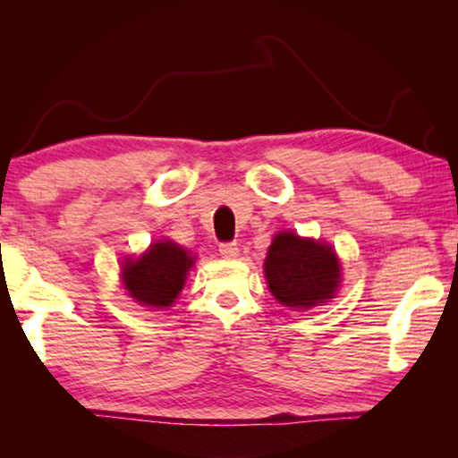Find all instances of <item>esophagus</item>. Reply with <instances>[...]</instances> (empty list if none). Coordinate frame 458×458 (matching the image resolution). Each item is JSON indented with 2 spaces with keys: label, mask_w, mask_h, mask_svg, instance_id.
Masks as SVG:
<instances>
[{
  "label": "esophagus",
  "mask_w": 458,
  "mask_h": 458,
  "mask_svg": "<svg viewBox=\"0 0 458 458\" xmlns=\"http://www.w3.org/2000/svg\"><path fill=\"white\" fill-rule=\"evenodd\" d=\"M218 252L222 259H236L238 257V244L236 242H222L218 246Z\"/></svg>",
  "instance_id": "esophagus-1"
}]
</instances>
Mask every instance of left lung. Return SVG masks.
<instances>
[{
	"label": "left lung",
	"mask_w": 458,
	"mask_h": 458,
	"mask_svg": "<svg viewBox=\"0 0 458 458\" xmlns=\"http://www.w3.org/2000/svg\"><path fill=\"white\" fill-rule=\"evenodd\" d=\"M265 275L278 303L309 309L333 299L339 286V260L329 244L283 232L268 248Z\"/></svg>",
	"instance_id": "obj_1"
}]
</instances>
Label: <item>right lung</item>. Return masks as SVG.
<instances>
[{
	"label": "right lung",
	"instance_id": "add662e5",
	"mask_svg": "<svg viewBox=\"0 0 458 458\" xmlns=\"http://www.w3.org/2000/svg\"><path fill=\"white\" fill-rule=\"evenodd\" d=\"M190 267L188 250L167 240L151 244L141 259L127 260L123 267V283L137 303L157 309L169 307L183 289Z\"/></svg>",
	"mask_w": 458,
	"mask_h": 458
}]
</instances>
